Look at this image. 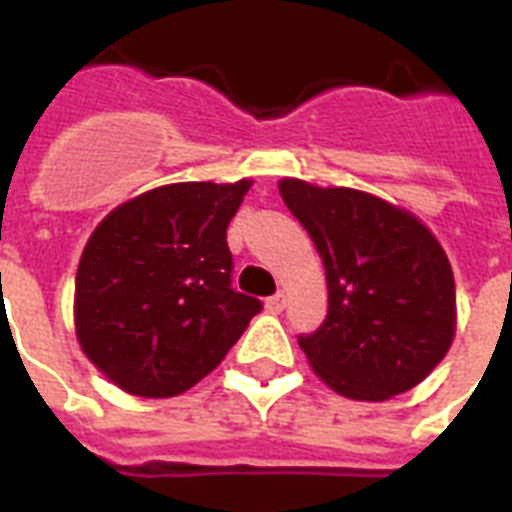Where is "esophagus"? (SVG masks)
<instances>
[{
	"label": "esophagus",
	"instance_id": "esophagus-1",
	"mask_svg": "<svg viewBox=\"0 0 512 512\" xmlns=\"http://www.w3.org/2000/svg\"><path fill=\"white\" fill-rule=\"evenodd\" d=\"M283 306H286V293H283V291L273 293L270 299H265V309L273 311V314H278V311H283Z\"/></svg>",
	"mask_w": 512,
	"mask_h": 512
}]
</instances>
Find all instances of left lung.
I'll use <instances>...</instances> for the list:
<instances>
[{
    "instance_id": "1",
    "label": "left lung",
    "mask_w": 512,
    "mask_h": 512,
    "mask_svg": "<svg viewBox=\"0 0 512 512\" xmlns=\"http://www.w3.org/2000/svg\"><path fill=\"white\" fill-rule=\"evenodd\" d=\"M327 273L330 309L301 350L327 386L384 402L420 384L456 332L448 257L412 213L353 188L278 182Z\"/></svg>"
}]
</instances>
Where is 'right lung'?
Here are the masks:
<instances>
[{"instance_id": "1", "label": "right lung", "mask_w": 512, "mask_h": 512, "mask_svg": "<svg viewBox=\"0 0 512 512\" xmlns=\"http://www.w3.org/2000/svg\"><path fill=\"white\" fill-rule=\"evenodd\" d=\"M252 180L175 182L123 203L77 268L84 355L136 397H175L224 361L260 299L231 288L226 226Z\"/></svg>"}]
</instances>
